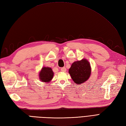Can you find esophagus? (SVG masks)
Here are the masks:
<instances>
[{
  "label": "esophagus",
  "mask_w": 126,
  "mask_h": 126,
  "mask_svg": "<svg viewBox=\"0 0 126 126\" xmlns=\"http://www.w3.org/2000/svg\"><path fill=\"white\" fill-rule=\"evenodd\" d=\"M61 71H63V72H65V71H66V68H65V67H63V68H62L61 69Z\"/></svg>",
  "instance_id": "1"
}]
</instances>
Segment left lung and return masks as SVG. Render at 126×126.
<instances>
[{
  "label": "left lung",
  "instance_id": "1",
  "mask_svg": "<svg viewBox=\"0 0 126 126\" xmlns=\"http://www.w3.org/2000/svg\"><path fill=\"white\" fill-rule=\"evenodd\" d=\"M72 79L77 84H81L89 79L91 67L89 62L83 58L74 62L69 70Z\"/></svg>",
  "mask_w": 126,
  "mask_h": 126
}]
</instances>
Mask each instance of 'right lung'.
<instances>
[{"label":"right lung","instance_id":"1","mask_svg":"<svg viewBox=\"0 0 126 126\" xmlns=\"http://www.w3.org/2000/svg\"><path fill=\"white\" fill-rule=\"evenodd\" d=\"M53 72L49 67H43L39 72V77L42 82L49 83L53 78Z\"/></svg>","mask_w":126,"mask_h":126}]
</instances>
